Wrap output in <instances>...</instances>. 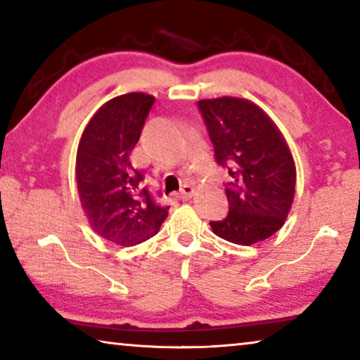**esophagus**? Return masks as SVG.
I'll return each mask as SVG.
<instances>
[{
  "label": "esophagus",
  "instance_id": "34e87169",
  "mask_svg": "<svg viewBox=\"0 0 360 360\" xmlns=\"http://www.w3.org/2000/svg\"><path fill=\"white\" fill-rule=\"evenodd\" d=\"M193 193H195V188L191 184H184L181 188V192L178 193V197L181 200H188V198H192Z\"/></svg>",
  "mask_w": 360,
  "mask_h": 360
}]
</instances>
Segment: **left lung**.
<instances>
[{
  "label": "left lung",
  "mask_w": 360,
  "mask_h": 360,
  "mask_svg": "<svg viewBox=\"0 0 360 360\" xmlns=\"http://www.w3.org/2000/svg\"><path fill=\"white\" fill-rule=\"evenodd\" d=\"M198 108L219 165L231 179L225 188L230 210L210 222L221 238L251 246L275 235L295 197V162L281 130L255 103L221 96L200 100Z\"/></svg>",
  "instance_id": "1"
}]
</instances>
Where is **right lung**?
I'll use <instances>...</instances> for the list:
<instances>
[{
    "label": "right lung",
    "instance_id": "add662e5",
    "mask_svg": "<svg viewBox=\"0 0 360 360\" xmlns=\"http://www.w3.org/2000/svg\"><path fill=\"white\" fill-rule=\"evenodd\" d=\"M155 96L131 92L106 101L85 125L76 155V186L90 227L120 246L139 245L160 230L168 208L158 206L130 154Z\"/></svg>",
    "mask_w": 360,
    "mask_h": 360
}]
</instances>
